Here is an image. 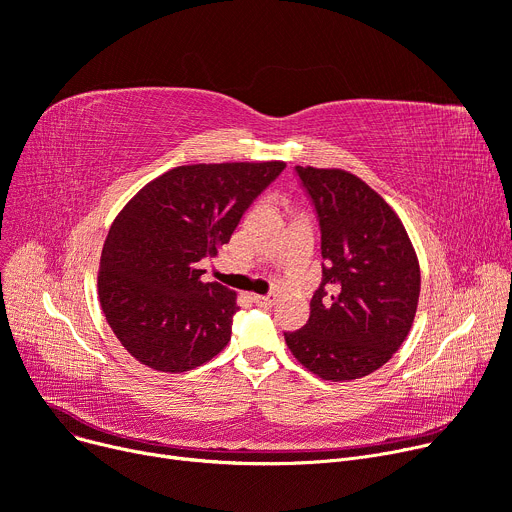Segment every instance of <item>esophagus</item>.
<instances>
[{
  "mask_svg": "<svg viewBox=\"0 0 512 512\" xmlns=\"http://www.w3.org/2000/svg\"><path fill=\"white\" fill-rule=\"evenodd\" d=\"M254 304L260 306V308H270L275 304V297L273 295H254Z\"/></svg>",
  "mask_w": 512,
  "mask_h": 512,
  "instance_id": "1",
  "label": "esophagus"
}]
</instances>
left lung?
Here are the masks:
<instances>
[{
    "label": "left lung",
    "instance_id": "8db88e82",
    "mask_svg": "<svg viewBox=\"0 0 512 512\" xmlns=\"http://www.w3.org/2000/svg\"><path fill=\"white\" fill-rule=\"evenodd\" d=\"M295 173L316 210L324 262L308 324L285 343L324 380L368 376L409 335L422 285L415 250L395 210L353 173Z\"/></svg>",
    "mask_w": 512,
    "mask_h": 512
}]
</instances>
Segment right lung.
I'll return each mask as SVG.
<instances>
[{
    "mask_svg": "<svg viewBox=\"0 0 512 512\" xmlns=\"http://www.w3.org/2000/svg\"><path fill=\"white\" fill-rule=\"evenodd\" d=\"M283 161L182 165L146 184L107 233L99 266L103 314L132 357L159 372H188L231 339L235 291L204 283L217 256Z\"/></svg>",
    "mask_w": 512,
    "mask_h": 512,
    "instance_id": "obj_1",
    "label": "right lung"
}]
</instances>
